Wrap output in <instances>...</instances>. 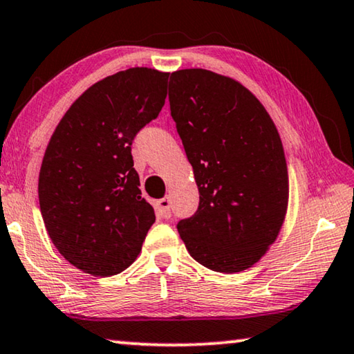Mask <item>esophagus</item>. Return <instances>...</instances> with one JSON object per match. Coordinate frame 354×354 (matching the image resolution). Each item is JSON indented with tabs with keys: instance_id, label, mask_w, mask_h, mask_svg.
<instances>
[{
	"instance_id": "obj_1",
	"label": "esophagus",
	"mask_w": 354,
	"mask_h": 354,
	"mask_svg": "<svg viewBox=\"0 0 354 354\" xmlns=\"http://www.w3.org/2000/svg\"><path fill=\"white\" fill-rule=\"evenodd\" d=\"M156 207H158V210L161 212V216L163 218H171V201L167 198H163L160 201H156Z\"/></svg>"
}]
</instances>
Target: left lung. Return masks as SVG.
<instances>
[{"mask_svg":"<svg viewBox=\"0 0 354 354\" xmlns=\"http://www.w3.org/2000/svg\"><path fill=\"white\" fill-rule=\"evenodd\" d=\"M169 103L199 189L198 212L177 224L180 239L208 270L251 268L276 241L288 205L273 119L239 81L205 68L172 72Z\"/></svg>","mask_w":354,"mask_h":354,"instance_id":"obj_1","label":"left lung"}]
</instances>
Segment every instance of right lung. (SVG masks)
<instances>
[{
	"label": "right lung",
	"instance_id": "right-lung-1",
	"mask_svg": "<svg viewBox=\"0 0 354 354\" xmlns=\"http://www.w3.org/2000/svg\"><path fill=\"white\" fill-rule=\"evenodd\" d=\"M167 78L133 67L97 81L50 138L39 174L40 213L61 256L84 273L106 277L129 268L155 223L131 142L163 108Z\"/></svg>",
	"mask_w": 354,
	"mask_h": 354
}]
</instances>
